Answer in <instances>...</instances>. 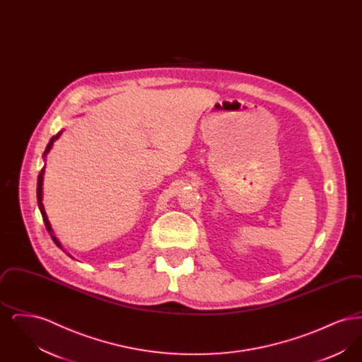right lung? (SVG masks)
<instances>
[{"label":"right lung","mask_w":362,"mask_h":362,"mask_svg":"<svg viewBox=\"0 0 362 362\" xmlns=\"http://www.w3.org/2000/svg\"><path fill=\"white\" fill-rule=\"evenodd\" d=\"M61 136V133H58L57 136H54V137L50 139V142L47 144V148H46V151H45V153L43 156L47 155L49 152H50V149H52V142L57 139V138ZM43 173H45V167L42 168V171L39 173V176H37V187H36V197H37V205H39V210H40V213H42V217H43V223L46 225V229H47V232H50V235H52V239L55 244H57V247H59L61 250H62V247H61V244H59V241L55 239V236H52V226H50V223H49V220H47V216H46V213H45V207H43V204H42V185H43Z\"/></svg>","instance_id":"right-lung-1"}]
</instances>
